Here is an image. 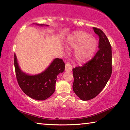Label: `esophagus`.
Segmentation results:
<instances>
[{
    "label": "esophagus",
    "mask_w": 130,
    "mask_h": 130,
    "mask_svg": "<svg viewBox=\"0 0 130 130\" xmlns=\"http://www.w3.org/2000/svg\"><path fill=\"white\" fill-rule=\"evenodd\" d=\"M72 66H71V65L69 62H67L65 64V71L71 72V71H72Z\"/></svg>",
    "instance_id": "esophagus-1"
}]
</instances>
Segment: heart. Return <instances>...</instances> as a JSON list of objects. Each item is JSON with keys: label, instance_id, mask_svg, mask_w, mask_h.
Returning <instances> with one entry per match:
<instances>
[{"label": "heart", "instance_id": "obj_1", "mask_svg": "<svg viewBox=\"0 0 130 130\" xmlns=\"http://www.w3.org/2000/svg\"><path fill=\"white\" fill-rule=\"evenodd\" d=\"M84 32H75L69 36V45L76 49L74 56L79 63L88 61L94 56L97 47V41L94 37Z\"/></svg>", "mask_w": 130, "mask_h": 130}]
</instances>
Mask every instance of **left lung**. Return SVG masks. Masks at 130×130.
I'll use <instances>...</instances> for the list:
<instances>
[{
	"mask_svg": "<svg viewBox=\"0 0 130 130\" xmlns=\"http://www.w3.org/2000/svg\"><path fill=\"white\" fill-rule=\"evenodd\" d=\"M99 37V50L90 61L73 68V90L83 101L98 95L105 87L112 74V50L110 43L101 29L93 28Z\"/></svg>",
	"mask_w": 130,
	"mask_h": 130,
	"instance_id": "left-lung-1",
	"label": "left lung"
}]
</instances>
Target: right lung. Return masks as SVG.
I'll use <instances>...</instances> for the list:
<instances>
[{
	"label": "right lung",
	"mask_w": 130,
	"mask_h": 130,
	"mask_svg": "<svg viewBox=\"0 0 130 130\" xmlns=\"http://www.w3.org/2000/svg\"><path fill=\"white\" fill-rule=\"evenodd\" d=\"M14 65L18 83L22 90L29 97L41 101L46 100L54 94L57 76L65 70V63L59 58L54 59L43 72L35 75L27 74L20 69L15 54Z\"/></svg>",
	"instance_id": "1"
}]
</instances>
